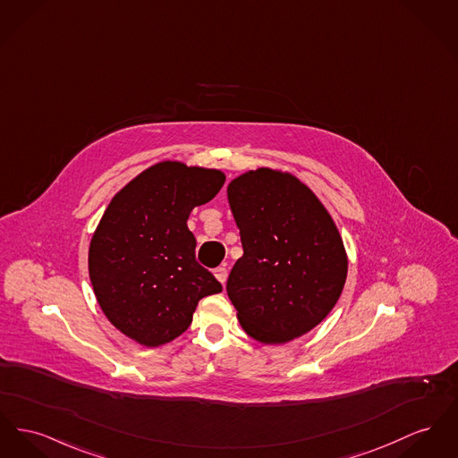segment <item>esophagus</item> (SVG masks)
<instances>
[{
  "instance_id": "obj_1",
  "label": "esophagus",
  "mask_w": 458,
  "mask_h": 458,
  "mask_svg": "<svg viewBox=\"0 0 458 458\" xmlns=\"http://www.w3.org/2000/svg\"><path fill=\"white\" fill-rule=\"evenodd\" d=\"M215 276L219 284L225 285V284H226V278H228V271H226L225 267H217V268L215 269Z\"/></svg>"
}]
</instances>
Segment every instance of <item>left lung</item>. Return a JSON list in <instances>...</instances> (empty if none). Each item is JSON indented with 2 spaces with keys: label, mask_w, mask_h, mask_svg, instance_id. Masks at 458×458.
<instances>
[{
  "label": "left lung",
  "mask_w": 458,
  "mask_h": 458,
  "mask_svg": "<svg viewBox=\"0 0 458 458\" xmlns=\"http://www.w3.org/2000/svg\"><path fill=\"white\" fill-rule=\"evenodd\" d=\"M243 256L226 293L247 335L284 344L315 328L344 289L348 256L318 197L294 174L259 167L230 182Z\"/></svg>",
  "instance_id": "left-lung-1"
}]
</instances>
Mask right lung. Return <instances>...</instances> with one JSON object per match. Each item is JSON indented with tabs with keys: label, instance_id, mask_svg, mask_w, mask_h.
I'll return each mask as SVG.
<instances>
[{
	"label": "right lung",
	"instance_id": "obj_1",
	"mask_svg": "<svg viewBox=\"0 0 458 458\" xmlns=\"http://www.w3.org/2000/svg\"><path fill=\"white\" fill-rule=\"evenodd\" d=\"M223 183L217 169L159 162L119 190L102 216L89 242V280L108 322L138 344L171 343L189 328L199 301L221 293L195 261L187 219Z\"/></svg>",
	"mask_w": 458,
	"mask_h": 458
}]
</instances>
